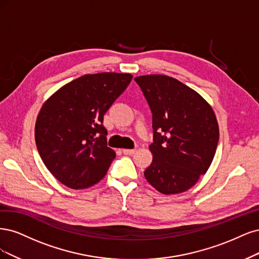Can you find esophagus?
<instances>
[{"mask_svg":"<svg viewBox=\"0 0 259 259\" xmlns=\"http://www.w3.org/2000/svg\"><path fill=\"white\" fill-rule=\"evenodd\" d=\"M135 152H136V149H122V153L124 155H132V154H135Z\"/></svg>","mask_w":259,"mask_h":259,"instance_id":"esophagus-1","label":"esophagus"}]
</instances>
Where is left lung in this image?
<instances>
[{
	"label": "left lung",
	"mask_w": 259,
	"mask_h": 259,
	"mask_svg": "<svg viewBox=\"0 0 259 259\" xmlns=\"http://www.w3.org/2000/svg\"><path fill=\"white\" fill-rule=\"evenodd\" d=\"M153 113L154 143L146 181L163 195L184 193L206 173L220 129L212 106L197 91L166 75L135 78Z\"/></svg>",
	"instance_id": "1"
}]
</instances>
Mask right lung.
I'll list each match as a JSON object with an SVG mask.
<instances>
[{
  "instance_id": "right-lung-1",
  "label": "right lung",
  "mask_w": 259,
  "mask_h": 259,
  "mask_svg": "<svg viewBox=\"0 0 259 259\" xmlns=\"http://www.w3.org/2000/svg\"><path fill=\"white\" fill-rule=\"evenodd\" d=\"M131 79L129 73L85 74L41 105L35 122L37 151L66 187L88 188L105 177L116 154L106 145L103 116Z\"/></svg>"
}]
</instances>
